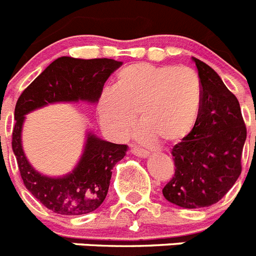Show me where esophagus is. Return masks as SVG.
<instances>
[{"label":"esophagus","mask_w":256,"mask_h":256,"mask_svg":"<svg viewBox=\"0 0 256 256\" xmlns=\"http://www.w3.org/2000/svg\"><path fill=\"white\" fill-rule=\"evenodd\" d=\"M130 152L133 155H136V156H140V158H146V156H149L150 152L145 149H140L137 146H132L130 148Z\"/></svg>","instance_id":"obj_1"}]
</instances>
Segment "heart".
I'll return each instance as SVG.
<instances>
[{"label":"heart","mask_w":256,"mask_h":256,"mask_svg":"<svg viewBox=\"0 0 256 256\" xmlns=\"http://www.w3.org/2000/svg\"><path fill=\"white\" fill-rule=\"evenodd\" d=\"M200 101L202 85L193 70L133 63L118 72L112 89L104 90L97 114L112 136H128L137 115L144 138L174 145L193 130Z\"/></svg>","instance_id":"heart-1"}]
</instances>
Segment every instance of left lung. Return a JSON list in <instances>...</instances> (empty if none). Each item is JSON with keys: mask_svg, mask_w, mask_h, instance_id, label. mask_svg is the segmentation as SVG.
Listing matches in <instances>:
<instances>
[{"mask_svg": "<svg viewBox=\"0 0 256 256\" xmlns=\"http://www.w3.org/2000/svg\"><path fill=\"white\" fill-rule=\"evenodd\" d=\"M202 101L190 133L172 149L174 174L163 188L167 200L185 208L219 202L240 178L246 126L238 100L220 76L193 58Z\"/></svg>", "mask_w": 256, "mask_h": 256, "instance_id": "8db88e82", "label": "left lung"}]
</instances>
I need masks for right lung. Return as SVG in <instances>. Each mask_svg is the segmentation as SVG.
I'll return each instance as SVG.
<instances>
[{"label": "right lung", "mask_w": 256, "mask_h": 256, "mask_svg": "<svg viewBox=\"0 0 256 256\" xmlns=\"http://www.w3.org/2000/svg\"><path fill=\"white\" fill-rule=\"evenodd\" d=\"M122 62L108 58L76 60L60 56L22 92L15 104L12 146L23 184L46 208L60 215H84L97 210L110 186L114 166L124 158L126 145L107 142L88 134L78 167L64 178L42 176L24 156L20 132L24 115L53 102L84 100L97 102L108 76Z\"/></svg>", "instance_id": "right-lung-1"}]
</instances>
